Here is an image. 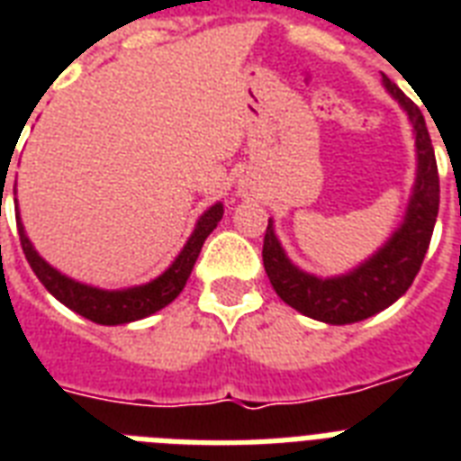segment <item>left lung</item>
<instances>
[{
	"mask_svg": "<svg viewBox=\"0 0 461 461\" xmlns=\"http://www.w3.org/2000/svg\"><path fill=\"white\" fill-rule=\"evenodd\" d=\"M383 83L390 90V95L407 110L409 122L414 124L416 153H419L414 195L409 201L407 217L400 230L354 273L330 277V280L313 277L292 266L270 222L263 239V266L277 296L299 313L330 325L364 321L397 302L411 287V282L421 270L436 227L440 176H438L436 153L426 129V119L421 110L390 78H383Z\"/></svg>",
	"mask_w": 461,
	"mask_h": 461,
	"instance_id": "left-lung-1",
	"label": "left lung"
}]
</instances>
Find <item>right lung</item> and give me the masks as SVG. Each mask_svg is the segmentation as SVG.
<instances>
[{"mask_svg": "<svg viewBox=\"0 0 461 461\" xmlns=\"http://www.w3.org/2000/svg\"><path fill=\"white\" fill-rule=\"evenodd\" d=\"M222 212L224 210L220 203L212 205L198 220L194 234H191V239L184 246V251L179 253V258L174 260L169 270H165L158 280L148 282L143 287L124 289V292H104V289L88 287V285H81V282L68 280L67 275L57 273L32 249L28 237H25L21 220H16V224L25 260L31 263L32 273L38 275V280L45 285V289L54 299H59L64 306H68L71 311H76V313L93 322H100V325H122V322L140 321V318H146V315L155 313L159 308H165L167 303H172L179 296V292L186 285L188 275L194 270V263L198 258V253H201L203 241L208 239L210 231L215 230L217 222L222 220Z\"/></svg>", "mask_w": 461, "mask_h": 461, "instance_id": "obj_1", "label": "right lung"}]
</instances>
